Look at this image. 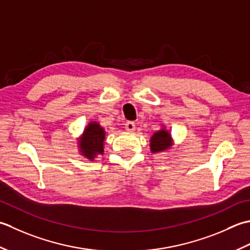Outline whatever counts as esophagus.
<instances>
[{
  "label": "esophagus",
  "instance_id": "1",
  "mask_svg": "<svg viewBox=\"0 0 250 250\" xmlns=\"http://www.w3.org/2000/svg\"><path fill=\"white\" fill-rule=\"evenodd\" d=\"M125 128L128 131H134L136 128V125L134 122H127V123L125 124Z\"/></svg>",
  "mask_w": 250,
  "mask_h": 250
}]
</instances>
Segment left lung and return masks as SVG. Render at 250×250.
I'll list each match as a JSON object with an SVG mask.
<instances>
[{
    "instance_id": "obj_1",
    "label": "left lung",
    "mask_w": 250,
    "mask_h": 250,
    "mask_svg": "<svg viewBox=\"0 0 250 250\" xmlns=\"http://www.w3.org/2000/svg\"><path fill=\"white\" fill-rule=\"evenodd\" d=\"M172 146V139L169 131L162 128L155 131L151 137L150 147L152 153H159V152L166 151Z\"/></svg>"
}]
</instances>
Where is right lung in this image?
I'll return each mask as SVG.
<instances>
[{
  "label": "right lung",
  "instance_id": "1",
  "mask_svg": "<svg viewBox=\"0 0 250 250\" xmlns=\"http://www.w3.org/2000/svg\"><path fill=\"white\" fill-rule=\"evenodd\" d=\"M104 138L105 131L103 127L97 122H90L79 139L80 153L89 160H94L97 155L104 154Z\"/></svg>",
  "mask_w": 250,
  "mask_h": 250
}]
</instances>
